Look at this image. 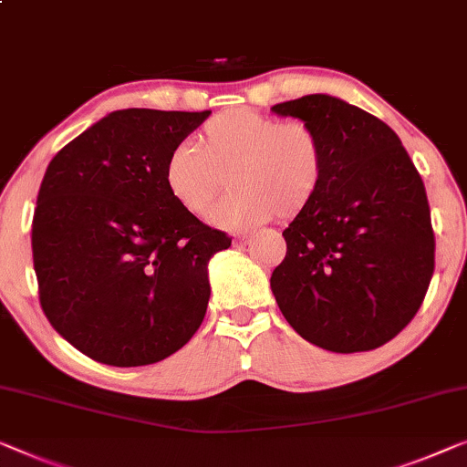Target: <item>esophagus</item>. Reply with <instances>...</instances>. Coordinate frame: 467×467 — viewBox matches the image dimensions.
<instances>
[{"label": "esophagus", "mask_w": 467, "mask_h": 467, "mask_svg": "<svg viewBox=\"0 0 467 467\" xmlns=\"http://www.w3.org/2000/svg\"><path fill=\"white\" fill-rule=\"evenodd\" d=\"M249 243H252V236H249V234H239V236H234V239H233L234 247H245V245H249Z\"/></svg>", "instance_id": "1"}]
</instances>
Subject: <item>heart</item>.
<instances>
[{
    "label": "heart",
    "instance_id": "1",
    "mask_svg": "<svg viewBox=\"0 0 467 467\" xmlns=\"http://www.w3.org/2000/svg\"><path fill=\"white\" fill-rule=\"evenodd\" d=\"M231 173L236 189L212 212V222L245 231L273 218H296L321 191L325 155L318 136L300 121H281L254 109H228L203 125L199 146L167 152L163 182L173 201L203 215Z\"/></svg>",
    "mask_w": 467,
    "mask_h": 467
}]
</instances>
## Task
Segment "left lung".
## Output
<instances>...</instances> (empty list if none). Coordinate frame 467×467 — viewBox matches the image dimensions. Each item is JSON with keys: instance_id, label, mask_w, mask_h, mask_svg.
<instances>
[{"instance_id": "left-lung-1", "label": "left lung", "mask_w": 467, "mask_h": 467, "mask_svg": "<svg viewBox=\"0 0 467 467\" xmlns=\"http://www.w3.org/2000/svg\"><path fill=\"white\" fill-rule=\"evenodd\" d=\"M315 131L321 191L283 236L270 289L287 323L329 352H367L411 323L434 273L426 186L392 128L336 96L275 104Z\"/></svg>"}]
</instances>
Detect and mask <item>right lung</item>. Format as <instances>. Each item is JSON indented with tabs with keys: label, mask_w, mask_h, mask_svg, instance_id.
Segmentation results:
<instances>
[{
	"label": "right lung",
	"mask_w": 467,
	"mask_h": 467,
	"mask_svg": "<svg viewBox=\"0 0 467 467\" xmlns=\"http://www.w3.org/2000/svg\"><path fill=\"white\" fill-rule=\"evenodd\" d=\"M210 115L115 110L47 165L31 231L39 302L54 329L99 363H159L203 323L207 264L231 236L173 201L163 163Z\"/></svg>",
	"instance_id": "obj_1"
}]
</instances>
